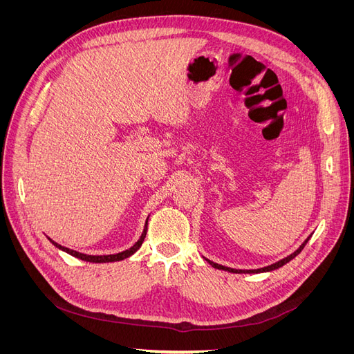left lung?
Segmentation results:
<instances>
[{"instance_id":"8db88e82","label":"left lung","mask_w":354,"mask_h":354,"mask_svg":"<svg viewBox=\"0 0 354 354\" xmlns=\"http://www.w3.org/2000/svg\"><path fill=\"white\" fill-rule=\"evenodd\" d=\"M312 238V234H310V236L298 246V250H295L291 255H288V257H285V259H282V260H279V261H276V263H273V264H270V266H267V267H263V269H254V270H238V269H232V267H226V266H221V264H218V263H214V261H211V260H208V259H205V257H203V259H205L214 269H218V270H226V272H230V273H266V272H272V270H276V269H279V267H282V266H285L286 263H289L291 260H294L295 257L303 251V248L306 246V243L308 242V239Z\"/></svg>"}]
</instances>
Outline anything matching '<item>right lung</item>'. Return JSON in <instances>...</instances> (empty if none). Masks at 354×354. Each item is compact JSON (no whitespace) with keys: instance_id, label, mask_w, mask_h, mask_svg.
<instances>
[{"instance_id":"obj_1","label":"right lung","mask_w":354,"mask_h":354,"mask_svg":"<svg viewBox=\"0 0 354 354\" xmlns=\"http://www.w3.org/2000/svg\"><path fill=\"white\" fill-rule=\"evenodd\" d=\"M147 220H149V217H147ZM147 220H146V223H145V229H143V233H142L140 239H138V241L131 246V248H128V250H125V251H122V252H118V254H109V255H88V254H82V252H78V251L69 250V248H66V246H62V245H59L57 242H55V241L50 239V238H48V239H50V242H51L53 245L56 246V248L68 252V254L72 255V257H77V259L84 260V261H88V263H113V261H121V260L128 259V257H131V255H133L134 252H137V250L142 246V243H143V241H145V238H146V232H147Z\"/></svg>"}]
</instances>
